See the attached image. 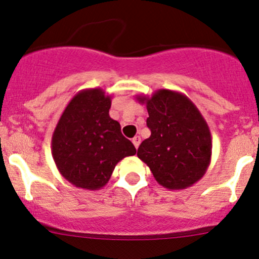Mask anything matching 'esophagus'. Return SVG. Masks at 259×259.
<instances>
[{
    "label": "esophagus",
    "instance_id": "34e87169",
    "mask_svg": "<svg viewBox=\"0 0 259 259\" xmlns=\"http://www.w3.org/2000/svg\"><path fill=\"white\" fill-rule=\"evenodd\" d=\"M140 142H141V139H140V136H135V138H133V144H134V146H135V148L139 147Z\"/></svg>",
    "mask_w": 259,
    "mask_h": 259
}]
</instances>
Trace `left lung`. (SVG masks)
<instances>
[{
	"mask_svg": "<svg viewBox=\"0 0 259 259\" xmlns=\"http://www.w3.org/2000/svg\"><path fill=\"white\" fill-rule=\"evenodd\" d=\"M136 100L146 105L151 130L138 157L165 189L192 186L206 174L212 157V136L203 115L186 95L167 89L151 97L136 95Z\"/></svg>",
	"mask_w": 259,
	"mask_h": 259,
	"instance_id": "1",
	"label": "left lung"
}]
</instances>
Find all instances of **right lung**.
<instances>
[{
  "label": "right lung",
  "mask_w": 259,
  "mask_h": 259,
  "mask_svg": "<svg viewBox=\"0 0 259 259\" xmlns=\"http://www.w3.org/2000/svg\"><path fill=\"white\" fill-rule=\"evenodd\" d=\"M112 96L102 89H85L74 95L52 135V157L65 180L80 189H102L118 162L136 153L109 117Z\"/></svg>",
  "instance_id": "right-lung-1"
}]
</instances>
